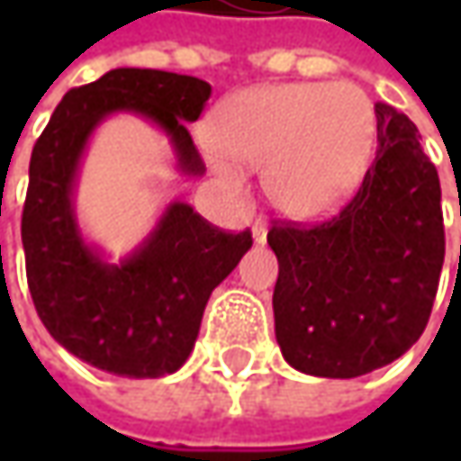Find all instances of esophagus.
<instances>
[{
	"label": "esophagus",
	"instance_id": "1",
	"mask_svg": "<svg viewBox=\"0 0 461 461\" xmlns=\"http://www.w3.org/2000/svg\"><path fill=\"white\" fill-rule=\"evenodd\" d=\"M251 233H254V240H257V243H264V240H267V222H254V225H251Z\"/></svg>",
	"mask_w": 461,
	"mask_h": 461
}]
</instances>
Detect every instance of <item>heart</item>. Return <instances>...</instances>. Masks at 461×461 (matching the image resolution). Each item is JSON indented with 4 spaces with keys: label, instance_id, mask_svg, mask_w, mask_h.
<instances>
[{
    "label": "heart",
    "instance_id": "heart-1",
    "mask_svg": "<svg viewBox=\"0 0 461 461\" xmlns=\"http://www.w3.org/2000/svg\"><path fill=\"white\" fill-rule=\"evenodd\" d=\"M212 168L240 182V168L264 167L269 203L294 221L333 212L362 179L375 113L354 84H276L225 97L210 117Z\"/></svg>",
    "mask_w": 461,
    "mask_h": 461
}]
</instances>
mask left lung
<instances>
[{
	"label": "left lung",
	"instance_id": "1",
	"mask_svg": "<svg viewBox=\"0 0 461 461\" xmlns=\"http://www.w3.org/2000/svg\"><path fill=\"white\" fill-rule=\"evenodd\" d=\"M377 153L330 221L275 225V333L290 366L362 377L416 344L444 267L441 185L408 115L377 102Z\"/></svg>",
	"mask_w": 461,
	"mask_h": 461
}]
</instances>
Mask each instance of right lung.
<instances>
[{
  "label": "right lung",
  "instance_id": "1",
  "mask_svg": "<svg viewBox=\"0 0 461 461\" xmlns=\"http://www.w3.org/2000/svg\"><path fill=\"white\" fill-rule=\"evenodd\" d=\"M210 92L197 77L113 68L66 92L32 149L23 210L27 287L48 333L102 372L131 380L176 372L194 348L210 294L254 240L174 200L140 246L110 264L77 221L81 156L102 120L131 113L167 133L182 174L203 176L186 122L203 115Z\"/></svg>",
  "mask_w": 461,
  "mask_h": 461
}]
</instances>
